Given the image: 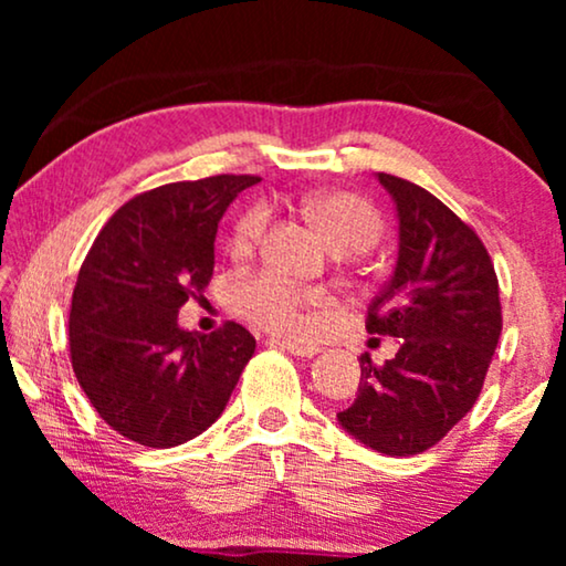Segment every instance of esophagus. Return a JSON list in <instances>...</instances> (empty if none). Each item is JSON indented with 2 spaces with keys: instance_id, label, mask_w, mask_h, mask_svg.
Returning <instances> with one entry per match:
<instances>
[{
  "instance_id": "esophagus-1",
  "label": "esophagus",
  "mask_w": 566,
  "mask_h": 566,
  "mask_svg": "<svg viewBox=\"0 0 566 566\" xmlns=\"http://www.w3.org/2000/svg\"><path fill=\"white\" fill-rule=\"evenodd\" d=\"M270 343L281 345L291 355H298V358H314L316 353H322V347L316 343H304V339H270Z\"/></svg>"
}]
</instances>
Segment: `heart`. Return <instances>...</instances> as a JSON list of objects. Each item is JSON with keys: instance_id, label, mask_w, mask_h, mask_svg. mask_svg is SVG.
<instances>
[{"instance_id": "heart-1", "label": "heart", "mask_w": 566, "mask_h": 566, "mask_svg": "<svg viewBox=\"0 0 566 566\" xmlns=\"http://www.w3.org/2000/svg\"><path fill=\"white\" fill-rule=\"evenodd\" d=\"M304 213L316 229L327 237L337 252L360 254L370 250L381 237V216L368 200L353 192H312L304 198ZM268 208L254 206L239 221L237 242H254L268 227ZM231 304L247 319L262 327L291 332L304 324L306 308H327L332 298L324 291L298 289L273 273H258L237 277L231 283Z\"/></svg>"}]
</instances>
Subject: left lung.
I'll return each mask as SVG.
<instances>
[{"label":"left lung","mask_w":566,"mask_h":566,"mask_svg":"<svg viewBox=\"0 0 566 566\" xmlns=\"http://www.w3.org/2000/svg\"><path fill=\"white\" fill-rule=\"evenodd\" d=\"M376 177L397 208L399 250L366 327L399 350L384 366L363 355L358 397L337 420L370 451L415 455L474 407L502 332L500 285L482 239L451 208L420 185Z\"/></svg>","instance_id":"8db88e82"}]
</instances>
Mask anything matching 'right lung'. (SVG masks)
<instances>
[{"mask_svg": "<svg viewBox=\"0 0 566 566\" xmlns=\"http://www.w3.org/2000/svg\"><path fill=\"white\" fill-rule=\"evenodd\" d=\"M252 175L172 182L113 213L82 262L69 312L76 381L123 438L149 448L192 440L219 420L254 337L242 324L200 335L177 314L213 275L221 216Z\"/></svg>", "mask_w": 566, "mask_h": 566, "instance_id": "add662e5", "label": "right lung"}]
</instances>
